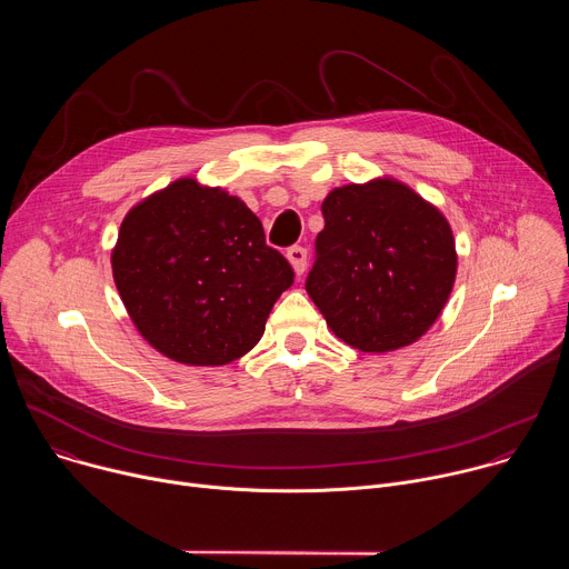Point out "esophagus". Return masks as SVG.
Masks as SVG:
<instances>
[{"label": "esophagus", "mask_w": 569, "mask_h": 569, "mask_svg": "<svg viewBox=\"0 0 569 569\" xmlns=\"http://www.w3.org/2000/svg\"><path fill=\"white\" fill-rule=\"evenodd\" d=\"M288 261H290V266H292V270H295V274L299 277V274H303L306 272V259H308V252L303 250V248H299V246H295V248H290L288 250Z\"/></svg>", "instance_id": "1"}]
</instances>
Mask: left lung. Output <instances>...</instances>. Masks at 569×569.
Returning <instances> with one entry per match:
<instances>
[{
  "label": "left lung",
  "instance_id": "left-lung-1",
  "mask_svg": "<svg viewBox=\"0 0 569 569\" xmlns=\"http://www.w3.org/2000/svg\"><path fill=\"white\" fill-rule=\"evenodd\" d=\"M321 213L306 292L329 329L365 353L417 342L455 286L446 216L393 178L338 187Z\"/></svg>",
  "mask_w": 569,
  "mask_h": 569
}]
</instances>
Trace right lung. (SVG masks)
<instances>
[{
    "mask_svg": "<svg viewBox=\"0 0 569 569\" xmlns=\"http://www.w3.org/2000/svg\"><path fill=\"white\" fill-rule=\"evenodd\" d=\"M112 277L141 338L191 367L252 351L295 281L248 204L196 178L171 182L126 213Z\"/></svg>",
    "mask_w": 569,
    "mask_h": 569,
    "instance_id": "1",
    "label": "right lung"
}]
</instances>
